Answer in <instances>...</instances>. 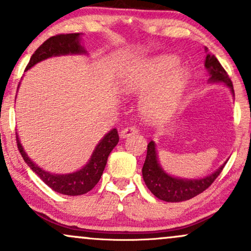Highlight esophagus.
<instances>
[{
  "instance_id": "34e87169",
  "label": "esophagus",
  "mask_w": 251,
  "mask_h": 251,
  "mask_svg": "<svg viewBox=\"0 0 251 251\" xmlns=\"http://www.w3.org/2000/svg\"><path fill=\"white\" fill-rule=\"evenodd\" d=\"M137 133H138V129L135 128L134 126H129V127H125L122 129V132H120V137H122L123 139H125V138L132 137V135Z\"/></svg>"
}]
</instances>
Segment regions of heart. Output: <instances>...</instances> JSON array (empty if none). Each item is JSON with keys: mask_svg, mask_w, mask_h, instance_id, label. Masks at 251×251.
<instances>
[{"mask_svg": "<svg viewBox=\"0 0 251 251\" xmlns=\"http://www.w3.org/2000/svg\"><path fill=\"white\" fill-rule=\"evenodd\" d=\"M177 56L162 54L135 63L123 76V89L131 94H145L142 111L146 119L158 123L168 119L190 82V72L178 67Z\"/></svg>", "mask_w": 251, "mask_h": 251, "instance_id": "b5f03b06", "label": "heart"}]
</instances>
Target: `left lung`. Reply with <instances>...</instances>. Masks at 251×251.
Instances as JSON below:
<instances>
[{
	"label": "left lung",
	"mask_w": 251,
	"mask_h": 251,
	"mask_svg": "<svg viewBox=\"0 0 251 251\" xmlns=\"http://www.w3.org/2000/svg\"><path fill=\"white\" fill-rule=\"evenodd\" d=\"M205 68L210 74V82L226 83L231 89L232 96H235L231 80L226 70L222 67L217 57L210 53L206 54ZM224 165L226 164H223L214 174L201 178V179H180V178L172 177L160 168L159 163H158L157 151H155V144L150 142L142 172L146 186L155 197L165 201H183L191 200L205 191L220 176Z\"/></svg>",
	"instance_id": "left-lung-1"
}]
</instances>
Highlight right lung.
Returning <instances> with one entry per match:
<instances>
[{
    "label": "right lung",
    "mask_w": 251,
    "mask_h": 251,
    "mask_svg": "<svg viewBox=\"0 0 251 251\" xmlns=\"http://www.w3.org/2000/svg\"><path fill=\"white\" fill-rule=\"evenodd\" d=\"M80 35H81L80 33L59 34V35L51 36L46 40L34 51L27 67H25V71L29 70L37 62L51 56L67 55V54H85L86 50H83L81 43H80ZM118 142H119V134H118L117 128L111 129L100 140V143L93 151V154L91 155V159L81 170L68 175H55L45 171L35 163L31 162L30 158L28 157L22 148L19 140V135L16 133L17 149L28 166L54 191L67 196L83 195L91 191L97 185L98 181L101 178L103 170H105L108 155L112 150L116 148Z\"/></svg>",
    "instance_id": "1"
}]
</instances>
